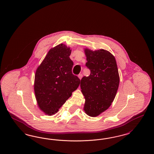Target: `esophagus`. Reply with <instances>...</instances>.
Wrapping results in <instances>:
<instances>
[{
  "instance_id": "esophagus-1",
  "label": "esophagus",
  "mask_w": 154,
  "mask_h": 154,
  "mask_svg": "<svg viewBox=\"0 0 154 154\" xmlns=\"http://www.w3.org/2000/svg\"><path fill=\"white\" fill-rule=\"evenodd\" d=\"M78 77H79V78L81 80V79H82V75L81 74H79V75H78Z\"/></svg>"
}]
</instances>
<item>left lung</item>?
<instances>
[{
    "mask_svg": "<svg viewBox=\"0 0 154 154\" xmlns=\"http://www.w3.org/2000/svg\"><path fill=\"white\" fill-rule=\"evenodd\" d=\"M90 75L81 80V92L85 102L84 110L95 117L109 108L117 94L119 84L117 62L114 56L105 50L84 49Z\"/></svg>",
    "mask_w": 154,
    "mask_h": 154,
    "instance_id": "1",
    "label": "left lung"
}]
</instances>
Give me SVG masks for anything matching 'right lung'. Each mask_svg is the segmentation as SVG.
Returning a JSON list of instances; mask_svg holds the SVG:
<instances>
[{"label": "right lung", "mask_w": 154, "mask_h": 154, "mask_svg": "<svg viewBox=\"0 0 154 154\" xmlns=\"http://www.w3.org/2000/svg\"><path fill=\"white\" fill-rule=\"evenodd\" d=\"M70 47L60 44L52 48L37 69L34 91L39 109L48 116L58 111L80 84L72 72Z\"/></svg>", "instance_id": "add662e5"}]
</instances>
